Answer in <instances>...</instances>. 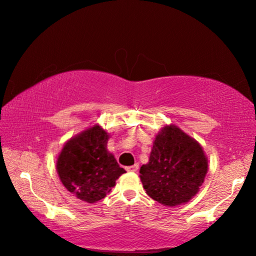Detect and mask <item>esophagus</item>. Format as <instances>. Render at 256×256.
<instances>
[{"label":"esophagus","mask_w":256,"mask_h":256,"mask_svg":"<svg viewBox=\"0 0 256 256\" xmlns=\"http://www.w3.org/2000/svg\"><path fill=\"white\" fill-rule=\"evenodd\" d=\"M126 169H127V171H130V172H135V171L138 170V164H134V166H127Z\"/></svg>","instance_id":"obj_1"}]
</instances>
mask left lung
<instances>
[{
  "label": "left lung",
  "mask_w": 256,
  "mask_h": 256,
  "mask_svg": "<svg viewBox=\"0 0 256 256\" xmlns=\"http://www.w3.org/2000/svg\"><path fill=\"white\" fill-rule=\"evenodd\" d=\"M208 170L202 146L174 124L160 129L149 162L140 169L146 194L169 208L186 204L198 194Z\"/></svg>",
  "instance_id": "8db88e82"
}]
</instances>
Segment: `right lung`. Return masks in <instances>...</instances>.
<instances>
[{
  "instance_id": "obj_1",
  "label": "right lung",
  "mask_w": 256,
  "mask_h": 256,
  "mask_svg": "<svg viewBox=\"0 0 256 256\" xmlns=\"http://www.w3.org/2000/svg\"><path fill=\"white\" fill-rule=\"evenodd\" d=\"M110 134L99 124L72 136L57 157L59 180L80 200L96 202L110 194L126 172L107 150Z\"/></svg>"
}]
</instances>
